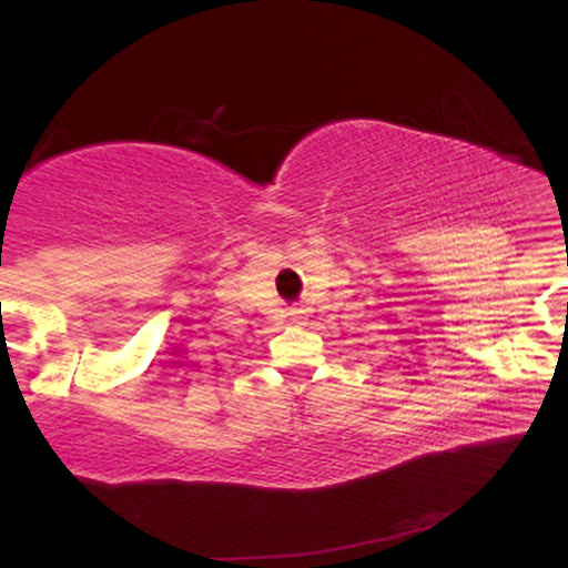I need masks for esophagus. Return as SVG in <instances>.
<instances>
[{
    "label": "esophagus",
    "instance_id": "1",
    "mask_svg": "<svg viewBox=\"0 0 568 568\" xmlns=\"http://www.w3.org/2000/svg\"><path fill=\"white\" fill-rule=\"evenodd\" d=\"M302 317H304V312L302 310H291V321H302Z\"/></svg>",
    "mask_w": 568,
    "mask_h": 568
}]
</instances>
